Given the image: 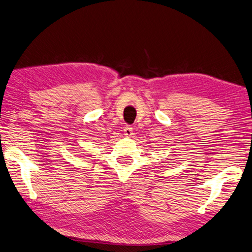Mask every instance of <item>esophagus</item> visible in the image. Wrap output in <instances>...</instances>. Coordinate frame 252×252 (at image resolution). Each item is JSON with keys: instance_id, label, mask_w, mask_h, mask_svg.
Segmentation results:
<instances>
[{"instance_id": "esophagus-1", "label": "esophagus", "mask_w": 252, "mask_h": 252, "mask_svg": "<svg viewBox=\"0 0 252 252\" xmlns=\"http://www.w3.org/2000/svg\"><path fill=\"white\" fill-rule=\"evenodd\" d=\"M124 132H125V135L130 137L132 134H133V127L131 126H126L124 128Z\"/></svg>"}]
</instances>
